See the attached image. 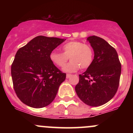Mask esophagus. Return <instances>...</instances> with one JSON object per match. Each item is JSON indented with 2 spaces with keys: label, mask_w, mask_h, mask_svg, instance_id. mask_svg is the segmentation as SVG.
<instances>
[{
  "label": "esophagus",
  "mask_w": 133,
  "mask_h": 133,
  "mask_svg": "<svg viewBox=\"0 0 133 133\" xmlns=\"http://www.w3.org/2000/svg\"><path fill=\"white\" fill-rule=\"evenodd\" d=\"M71 76V74H67L66 75V78H70Z\"/></svg>",
  "instance_id": "1"
}]
</instances>
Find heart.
<instances>
[{
  "mask_svg": "<svg viewBox=\"0 0 133 133\" xmlns=\"http://www.w3.org/2000/svg\"><path fill=\"white\" fill-rule=\"evenodd\" d=\"M62 53L53 51L49 55V58L57 66H64L68 62V58L71 61L65 65L64 71L74 72L80 68L85 69L91 65L93 60L94 53L89 45L80 41H71L64 44L61 48Z\"/></svg>",
  "mask_w": 133,
  "mask_h": 133,
  "instance_id": "1",
  "label": "heart"
}]
</instances>
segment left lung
<instances>
[{
	"label": "left lung",
	"mask_w": 133,
	"mask_h": 133,
	"mask_svg": "<svg viewBox=\"0 0 133 133\" xmlns=\"http://www.w3.org/2000/svg\"><path fill=\"white\" fill-rule=\"evenodd\" d=\"M94 50L91 65L82 75L75 91L79 98L90 106L105 104L118 90L121 64L116 49L105 40L96 36L87 38Z\"/></svg>",
	"instance_id": "left-lung-1"
}]
</instances>
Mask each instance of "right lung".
<instances>
[{
  "mask_svg": "<svg viewBox=\"0 0 133 133\" xmlns=\"http://www.w3.org/2000/svg\"><path fill=\"white\" fill-rule=\"evenodd\" d=\"M64 41L38 36L17 51L11 73L15 92L25 105L42 108L55 99L66 74L54 65L49 55Z\"/></svg>",
  "mask_w": 133,
  "mask_h": 133,
  "instance_id": "add662e5",
  "label": "right lung"
}]
</instances>
